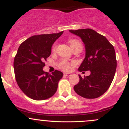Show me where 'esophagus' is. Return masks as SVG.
I'll return each instance as SVG.
<instances>
[{"mask_svg":"<svg viewBox=\"0 0 129 129\" xmlns=\"http://www.w3.org/2000/svg\"><path fill=\"white\" fill-rule=\"evenodd\" d=\"M63 75H64V76H66V77H70L72 75V74H70V73H64V74H63Z\"/></svg>","mask_w":129,"mask_h":129,"instance_id":"obj_1","label":"esophagus"}]
</instances>
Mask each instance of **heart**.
Listing matches in <instances>:
<instances>
[{
    "instance_id": "b5f03b06",
    "label": "heart",
    "mask_w": 129,
    "mask_h": 129,
    "mask_svg": "<svg viewBox=\"0 0 129 129\" xmlns=\"http://www.w3.org/2000/svg\"><path fill=\"white\" fill-rule=\"evenodd\" d=\"M69 43L70 45H71V48L74 47L75 45H81V43L80 42V41H79L78 40L75 39H70L69 40ZM56 45H54V47H53V50H55V49H56ZM60 67L63 70L66 71H69L70 69H71V66H70L69 63L66 60H63L60 62Z\"/></svg>"
}]
</instances>
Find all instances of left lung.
Instances as JSON below:
<instances>
[{
	"label": "left lung",
	"instance_id": "8db88e82",
	"mask_svg": "<svg viewBox=\"0 0 129 129\" xmlns=\"http://www.w3.org/2000/svg\"><path fill=\"white\" fill-rule=\"evenodd\" d=\"M69 32L80 37L85 45V56L78 71H90L89 76L79 75V83L74 87L75 92L85 99L100 97L110 87L117 67L113 45L104 36L90 28Z\"/></svg>",
	"mask_w": 129,
	"mask_h": 129
}]
</instances>
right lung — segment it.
<instances>
[{"mask_svg": "<svg viewBox=\"0 0 129 129\" xmlns=\"http://www.w3.org/2000/svg\"><path fill=\"white\" fill-rule=\"evenodd\" d=\"M63 32L32 36L18 49L14 61L15 79L22 91L32 99H47L56 92L63 73L55 71L50 74L44 72L43 67L52 45Z\"/></svg>", "mask_w": 129, "mask_h": 129, "instance_id": "obj_1", "label": "right lung"}]
</instances>
